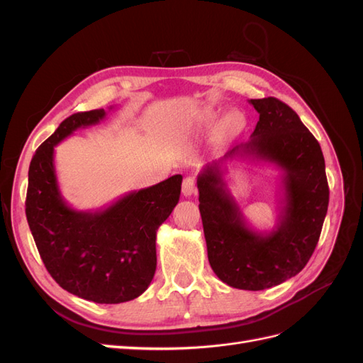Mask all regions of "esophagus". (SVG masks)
I'll return each mask as SVG.
<instances>
[{
  "label": "esophagus",
  "mask_w": 363,
  "mask_h": 363,
  "mask_svg": "<svg viewBox=\"0 0 363 363\" xmlns=\"http://www.w3.org/2000/svg\"><path fill=\"white\" fill-rule=\"evenodd\" d=\"M196 191V186H195V177L194 175H188V177H184L183 184H182V192L184 196H191L194 195Z\"/></svg>",
  "instance_id": "34e87169"
}]
</instances>
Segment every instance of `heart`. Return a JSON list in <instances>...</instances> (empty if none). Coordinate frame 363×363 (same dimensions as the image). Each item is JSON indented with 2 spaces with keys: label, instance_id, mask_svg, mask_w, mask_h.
I'll return each mask as SVG.
<instances>
[{
  "label": "heart",
  "instance_id": "b5f03b06",
  "mask_svg": "<svg viewBox=\"0 0 363 363\" xmlns=\"http://www.w3.org/2000/svg\"><path fill=\"white\" fill-rule=\"evenodd\" d=\"M215 118H216V115L213 113V112H206V118H204V121L207 124H213L215 123ZM236 118H233V116H228L225 121H224V128H232L233 125H236Z\"/></svg>",
  "mask_w": 363,
  "mask_h": 363
}]
</instances>
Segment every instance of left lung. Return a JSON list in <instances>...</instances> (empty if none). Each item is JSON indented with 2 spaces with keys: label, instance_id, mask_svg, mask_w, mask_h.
<instances>
[{
  "label": "left lung",
  "instance_id": "1",
  "mask_svg": "<svg viewBox=\"0 0 363 363\" xmlns=\"http://www.w3.org/2000/svg\"><path fill=\"white\" fill-rule=\"evenodd\" d=\"M250 104L259 113L250 140L207 164L196 186L213 272L232 288L262 291L296 276L309 262L327 213L328 184L321 147L298 115L272 96ZM238 155L271 162L284 172L281 213L269 234L246 224L226 188L220 164Z\"/></svg>",
  "mask_w": 363,
  "mask_h": 363
}]
</instances>
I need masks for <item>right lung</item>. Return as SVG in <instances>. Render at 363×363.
Here are the masks:
<instances>
[{
	"label": "right lung",
	"mask_w": 363,
	"mask_h": 363,
	"mask_svg": "<svg viewBox=\"0 0 363 363\" xmlns=\"http://www.w3.org/2000/svg\"><path fill=\"white\" fill-rule=\"evenodd\" d=\"M104 116V108L74 113L36 150L26 215L43 265L59 286L94 303L118 304L138 298L155 277L156 232L179 203L183 177L130 192L101 211L68 206L54 169V147Z\"/></svg>",
	"instance_id": "right-lung-1"
}]
</instances>
